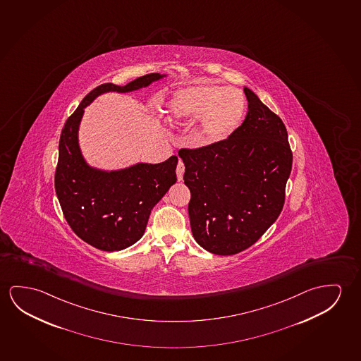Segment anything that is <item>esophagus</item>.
Listing matches in <instances>:
<instances>
[{
  "label": "esophagus",
  "instance_id": "1",
  "mask_svg": "<svg viewBox=\"0 0 361 361\" xmlns=\"http://www.w3.org/2000/svg\"><path fill=\"white\" fill-rule=\"evenodd\" d=\"M183 172H185V165L183 161H178V167H176V176H178V181H183Z\"/></svg>",
  "mask_w": 361,
  "mask_h": 361
}]
</instances>
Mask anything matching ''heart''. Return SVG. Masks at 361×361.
Listing matches in <instances>:
<instances>
[{
	"label": "heart",
	"mask_w": 361,
	"mask_h": 361,
	"mask_svg": "<svg viewBox=\"0 0 361 361\" xmlns=\"http://www.w3.org/2000/svg\"><path fill=\"white\" fill-rule=\"evenodd\" d=\"M246 99L243 91L216 83H200L178 90L167 102L170 123L195 122L194 144L211 149L233 136L244 121Z\"/></svg>",
	"instance_id": "obj_1"
}]
</instances>
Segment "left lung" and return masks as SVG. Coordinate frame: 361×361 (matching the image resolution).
<instances>
[{"mask_svg": "<svg viewBox=\"0 0 361 361\" xmlns=\"http://www.w3.org/2000/svg\"><path fill=\"white\" fill-rule=\"evenodd\" d=\"M249 111L230 139L178 151L190 189L191 231L215 255H235L260 239L283 210L293 154L281 118L245 86Z\"/></svg>", "mask_w": 361, "mask_h": 361, "instance_id": "obj_1", "label": "left lung"}]
</instances>
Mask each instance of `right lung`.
<instances>
[{
    "instance_id": "1",
    "label": "right lung",
    "mask_w": 361,
    "mask_h": 361,
    "mask_svg": "<svg viewBox=\"0 0 361 361\" xmlns=\"http://www.w3.org/2000/svg\"><path fill=\"white\" fill-rule=\"evenodd\" d=\"M164 78L166 75L149 73L125 86L104 83L83 97L62 128L56 195L73 233L96 249L120 251L142 238L151 210L178 180V159L171 156L160 164L137 162L118 170L91 166L78 141L85 107L100 94L133 92Z\"/></svg>"
}]
</instances>
